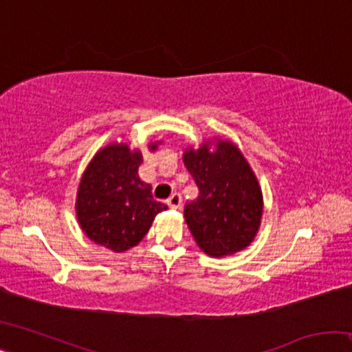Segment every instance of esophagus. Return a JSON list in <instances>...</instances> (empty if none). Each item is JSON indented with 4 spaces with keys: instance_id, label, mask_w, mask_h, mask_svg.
<instances>
[{
    "instance_id": "1",
    "label": "esophagus",
    "mask_w": 352,
    "mask_h": 352,
    "mask_svg": "<svg viewBox=\"0 0 352 352\" xmlns=\"http://www.w3.org/2000/svg\"><path fill=\"white\" fill-rule=\"evenodd\" d=\"M166 204H168V206L172 208V210H177V208H180V205H182V195L174 192L168 199V201H166Z\"/></svg>"
}]
</instances>
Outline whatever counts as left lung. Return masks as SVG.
Segmentation results:
<instances>
[{"mask_svg":"<svg viewBox=\"0 0 352 352\" xmlns=\"http://www.w3.org/2000/svg\"><path fill=\"white\" fill-rule=\"evenodd\" d=\"M186 148L183 162L199 188L184 219L206 254L226 256L253 242L262 216V190L242 152L226 140Z\"/></svg>","mask_w":352,"mask_h":352,"instance_id":"obj_1","label":"left lung"}]
</instances>
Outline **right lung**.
<instances>
[{"instance_id": "right-lung-1", "label": "right lung", "mask_w": 352, "mask_h": 352, "mask_svg": "<svg viewBox=\"0 0 352 352\" xmlns=\"http://www.w3.org/2000/svg\"><path fill=\"white\" fill-rule=\"evenodd\" d=\"M158 142L148 144L151 151ZM140 151L110 144L94 155L77 190L76 214L83 233L116 253L140 243L155 216L168 210L153 200L152 186L138 177Z\"/></svg>"}]
</instances>
